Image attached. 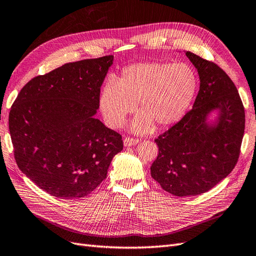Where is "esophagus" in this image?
I'll list each match as a JSON object with an SVG mask.
<instances>
[{
	"instance_id": "1",
	"label": "esophagus",
	"mask_w": 256,
	"mask_h": 256,
	"mask_svg": "<svg viewBox=\"0 0 256 256\" xmlns=\"http://www.w3.org/2000/svg\"><path fill=\"white\" fill-rule=\"evenodd\" d=\"M138 140L136 138H132V137H126L123 140V144H124V147H130V146H134L138 144Z\"/></svg>"
}]
</instances>
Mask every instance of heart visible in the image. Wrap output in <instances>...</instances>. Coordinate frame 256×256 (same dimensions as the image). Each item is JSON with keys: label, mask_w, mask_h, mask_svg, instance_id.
<instances>
[{"label": "heart", "mask_w": 256, "mask_h": 256, "mask_svg": "<svg viewBox=\"0 0 256 256\" xmlns=\"http://www.w3.org/2000/svg\"><path fill=\"white\" fill-rule=\"evenodd\" d=\"M198 86L195 70L186 63L140 62L123 68L100 89L98 105L108 126L118 128L138 110L132 122L136 133H150L179 122L192 104Z\"/></svg>", "instance_id": "obj_1"}]
</instances>
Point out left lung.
Instances as JSON below:
<instances>
[{
  "label": "left lung",
  "mask_w": 256,
  "mask_h": 256,
  "mask_svg": "<svg viewBox=\"0 0 256 256\" xmlns=\"http://www.w3.org/2000/svg\"><path fill=\"white\" fill-rule=\"evenodd\" d=\"M200 75L193 108L154 140L158 147L151 176L174 196H195L216 186L237 164L244 133V108L236 86L214 62L190 51ZM218 110L214 124L208 114Z\"/></svg>",
  "instance_id": "obj_1"
}]
</instances>
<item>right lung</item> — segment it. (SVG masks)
Instances as JSON below:
<instances>
[{
    "label": "right lung",
    "mask_w": 256,
    "mask_h": 256,
    "mask_svg": "<svg viewBox=\"0 0 256 256\" xmlns=\"http://www.w3.org/2000/svg\"><path fill=\"white\" fill-rule=\"evenodd\" d=\"M112 56L66 63L28 82L8 126L20 170L48 194L82 198L107 177L122 136L96 119L100 86Z\"/></svg>",
    "instance_id": "add662e5"
}]
</instances>
